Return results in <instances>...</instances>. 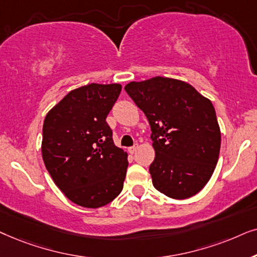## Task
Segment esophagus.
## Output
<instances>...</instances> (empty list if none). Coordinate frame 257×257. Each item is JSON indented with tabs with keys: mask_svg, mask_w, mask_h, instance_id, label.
I'll return each instance as SVG.
<instances>
[{
	"mask_svg": "<svg viewBox=\"0 0 257 257\" xmlns=\"http://www.w3.org/2000/svg\"><path fill=\"white\" fill-rule=\"evenodd\" d=\"M136 149H138V145H135V146L131 147V148H128V152L131 154H134L136 152Z\"/></svg>",
	"mask_w": 257,
	"mask_h": 257,
	"instance_id": "1",
	"label": "esophagus"
}]
</instances>
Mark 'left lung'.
<instances>
[{
  "mask_svg": "<svg viewBox=\"0 0 257 257\" xmlns=\"http://www.w3.org/2000/svg\"><path fill=\"white\" fill-rule=\"evenodd\" d=\"M124 89L152 128L154 187L176 200L194 196L210 180L220 154L213 103L193 85L169 77L131 82Z\"/></svg>",
  "mask_w": 257,
  "mask_h": 257,
  "instance_id": "obj_1",
  "label": "left lung"
}]
</instances>
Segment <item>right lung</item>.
I'll use <instances>...</instances> for the list:
<instances>
[{
    "label": "right lung",
    "mask_w": 257,
    "mask_h": 257,
    "mask_svg": "<svg viewBox=\"0 0 257 257\" xmlns=\"http://www.w3.org/2000/svg\"><path fill=\"white\" fill-rule=\"evenodd\" d=\"M121 89L117 83L74 89L44 118L43 162L60 190L81 207H103L122 191L128 154L114 145L105 122Z\"/></svg>",
    "instance_id": "1"
}]
</instances>
